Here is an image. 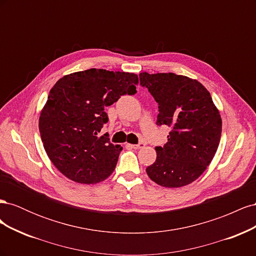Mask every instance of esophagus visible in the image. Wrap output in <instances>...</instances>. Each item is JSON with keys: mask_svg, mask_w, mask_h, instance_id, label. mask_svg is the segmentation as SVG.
<instances>
[{"mask_svg": "<svg viewBox=\"0 0 256 256\" xmlns=\"http://www.w3.org/2000/svg\"><path fill=\"white\" fill-rule=\"evenodd\" d=\"M131 147H132V148H134V150H140V148H143V147H145V144L143 143V142H141V143H138V144H136V145H130Z\"/></svg>", "mask_w": 256, "mask_h": 256, "instance_id": "obj_1", "label": "esophagus"}]
</instances>
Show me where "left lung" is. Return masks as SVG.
Instances as JSON below:
<instances>
[{"label": "left lung", "instance_id": "left-lung-1", "mask_svg": "<svg viewBox=\"0 0 256 256\" xmlns=\"http://www.w3.org/2000/svg\"><path fill=\"white\" fill-rule=\"evenodd\" d=\"M140 79L159 104L157 124L172 129L164 146L154 148L157 159L146 173L162 187H184L198 180L214 157L222 131L220 112L196 79L145 72Z\"/></svg>", "mask_w": 256, "mask_h": 256}]
</instances>
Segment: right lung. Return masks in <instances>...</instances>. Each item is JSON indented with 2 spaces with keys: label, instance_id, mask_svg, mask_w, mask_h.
I'll return each instance as SVG.
<instances>
[{
  "label": "right lung",
  "instance_id": "obj_1",
  "mask_svg": "<svg viewBox=\"0 0 256 256\" xmlns=\"http://www.w3.org/2000/svg\"><path fill=\"white\" fill-rule=\"evenodd\" d=\"M138 74L92 68L66 74L51 88L40 115L44 150L70 180L94 184L106 180L122 147L99 136L108 122L104 108L136 92Z\"/></svg>",
  "mask_w": 256,
  "mask_h": 256
}]
</instances>
